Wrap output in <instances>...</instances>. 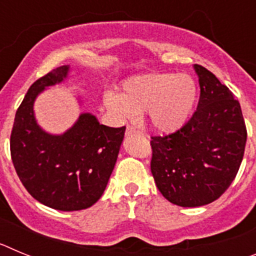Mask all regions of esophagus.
<instances>
[{
  "label": "esophagus",
  "mask_w": 256,
  "mask_h": 256,
  "mask_svg": "<svg viewBox=\"0 0 256 256\" xmlns=\"http://www.w3.org/2000/svg\"><path fill=\"white\" fill-rule=\"evenodd\" d=\"M140 133L138 130L133 128V126H126V136H132V134H137Z\"/></svg>",
  "instance_id": "obj_1"
}]
</instances>
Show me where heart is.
<instances>
[{
  "label": "heart",
  "instance_id": "1",
  "mask_svg": "<svg viewBox=\"0 0 256 256\" xmlns=\"http://www.w3.org/2000/svg\"><path fill=\"white\" fill-rule=\"evenodd\" d=\"M198 94L196 82L187 74L148 73L126 79L120 94L108 92L104 96V102L122 119L146 112L152 128L172 133L187 123Z\"/></svg>",
  "mask_w": 256,
  "mask_h": 256
}]
</instances>
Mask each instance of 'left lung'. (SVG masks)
<instances>
[{
  "label": "left lung",
  "instance_id": "8db88e82",
  "mask_svg": "<svg viewBox=\"0 0 256 256\" xmlns=\"http://www.w3.org/2000/svg\"><path fill=\"white\" fill-rule=\"evenodd\" d=\"M200 84L196 112L180 130L151 137V173L172 204L202 206L234 182L245 152V120L240 102L212 72L194 65Z\"/></svg>",
  "mask_w": 256,
  "mask_h": 256
}]
</instances>
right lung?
<instances>
[{
    "instance_id": "right-lung-1",
    "label": "right lung",
    "mask_w": 256,
    "mask_h": 256,
    "mask_svg": "<svg viewBox=\"0 0 256 256\" xmlns=\"http://www.w3.org/2000/svg\"><path fill=\"white\" fill-rule=\"evenodd\" d=\"M62 65L36 80L18 108L10 138L11 159L22 186L40 204L61 212L92 206L102 196L120 150L126 126L98 123L90 112L79 115L62 134L37 123L38 94L68 78Z\"/></svg>"
}]
</instances>
